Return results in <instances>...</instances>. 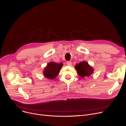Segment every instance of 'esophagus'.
Here are the masks:
<instances>
[{
  "mask_svg": "<svg viewBox=\"0 0 126 126\" xmlns=\"http://www.w3.org/2000/svg\"><path fill=\"white\" fill-rule=\"evenodd\" d=\"M66 64H67V65H72V62H71V61H67V62H66Z\"/></svg>",
  "mask_w": 126,
  "mask_h": 126,
  "instance_id": "34e87169",
  "label": "esophagus"
}]
</instances>
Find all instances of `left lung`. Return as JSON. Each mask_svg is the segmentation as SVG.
Listing matches in <instances>:
<instances>
[{"label":"left lung","mask_w":126,"mask_h":126,"mask_svg":"<svg viewBox=\"0 0 126 126\" xmlns=\"http://www.w3.org/2000/svg\"><path fill=\"white\" fill-rule=\"evenodd\" d=\"M77 73L81 78L89 77L93 73V69L85 61L77 63L75 66Z\"/></svg>","instance_id":"8db88e82"}]
</instances>
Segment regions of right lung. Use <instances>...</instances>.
Returning <instances> with one entry per match:
<instances>
[{
  "label": "right lung",
  "instance_id": "add662e5",
  "mask_svg": "<svg viewBox=\"0 0 126 126\" xmlns=\"http://www.w3.org/2000/svg\"><path fill=\"white\" fill-rule=\"evenodd\" d=\"M62 66V63H56L51 62L48 63L43 72L44 77L50 80H53L59 74Z\"/></svg>",
  "mask_w": 126,
  "mask_h": 126
}]
</instances>
